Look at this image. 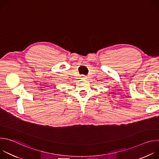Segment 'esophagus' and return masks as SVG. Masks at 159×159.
Segmentation results:
<instances>
[{"instance_id":"esophagus-1","label":"esophagus","mask_w":159,"mask_h":159,"mask_svg":"<svg viewBox=\"0 0 159 159\" xmlns=\"http://www.w3.org/2000/svg\"><path fill=\"white\" fill-rule=\"evenodd\" d=\"M81 79H87V77L85 75H81V77H80Z\"/></svg>"}]
</instances>
